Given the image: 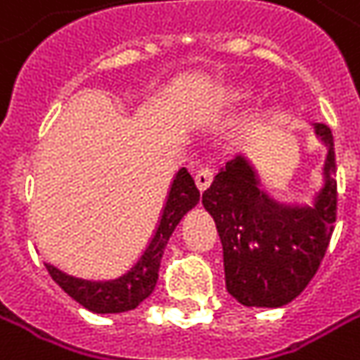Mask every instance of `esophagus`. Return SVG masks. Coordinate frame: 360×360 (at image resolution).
<instances>
[{
    "label": "esophagus",
    "mask_w": 360,
    "mask_h": 360,
    "mask_svg": "<svg viewBox=\"0 0 360 360\" xmlns=\"http://www.w3.org/2000/svg\"><path fill=\"white\" fill-rule=\"evenodd\" d=\"M195 183H197V189L201 193H205L209 189V185L213 183V171L211 169L203 167L201 171H197V175H195Z\"/></svg>",
    "instance_id": "obj_1"
}]
</instances>
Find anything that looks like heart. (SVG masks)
<instances>
[{"mask_svg":"<svg viewBox=\"0 0 360 360\" xmlns=\"http://www.w3.org/2000/svg\"><path fill=\"white\" fill-rule=\"evenodd\" d=\"M247 95H249L247 85H227L221 94V99L225 103H237V101H243Z\"/></svg>","mask_w":360,"mask_h":360,"instance_id":"obj_1","label":"heart"}]
</instances>
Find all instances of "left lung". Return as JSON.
<instances>
[{
  "label": "left lung",
  "instance_id": "left-lung-1",
  "mask_svg": "<svg viewBox=\"0 0 360 360\" xmlns=\"http://www.w3.org/2000/svg\"><path fill=\"white\" fill-rule=\"evenodd\" d=\"M327 147L323 185L311 203H281L261 189L259 175L239 153L203 193L223 245L225 285L245 307L279 309L299 297L315 277L337 219L333 133L313 123Z\"/></svg>",
  "mask_w": 360,
  "mask_h": 360
}]
</instances>
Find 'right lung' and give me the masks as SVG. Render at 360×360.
<instances>
[{
    "instance_id": "obj_1",
    "label": "right lung",
    "mask_w": 360,
    "mask_h": 360,
    "mask_svg": "<svg viewBox=\"0 0 360 360\" xmlns=\"http://www.w3.org/2000/svg\"><path fill=\"white\" fill-rule=\"evenodd\" d=\"M197 203H199V191L195 187V181L187 169H179L177 175L173 177L167 201H165L163 213L157 223L151 241L145 247L141 257L135 261V265H131L129 271H125L121 277L109 281H85L71 277L49 263L45 265V269L49 271L51 279L56 281L73 301H77L81 307H85L91 313L109 315V313L131 311L153 292L157 279H159L161 257H163L169 237L173 235L181 219Z\"/></svg>"
}]
</instances>
